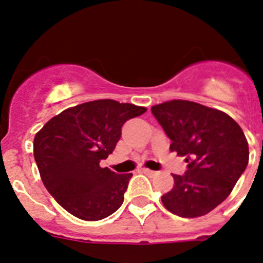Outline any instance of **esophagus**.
Instances as JSON below:
<instances>
[{
    "mask_svg": "<svg viewBox=\"0 0 263 263\" xmlns=\"http://www.w3.org/2000/svg\"><path fill=\"white\" fill-rule=\"evenodd\" d=\"M142 173L146 174V175H150V176H153L157 174L155 171H153V170H148V168H142Z\"/></svg>",
    "mask_w": 263,
    "mask_h": 263,
    "instance_id": "esophagus-1",
    "label": "esophagus"
}]
</instances>
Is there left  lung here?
I'll use <instances>...</instances> for the list:
<instances>
[{
    "mask_svg": "<svg viewBox=\"0 0 263 263\" xmlns=\"http://www.w3.org/2000/svg\"><path fill=\"white\" fill-rule=\"evenodd\" d=\"M170 150L185 157L188 168L174 176L173 190L162 196L166 210L180 217L210 213L231 195L249 162L242 129L227 113L187 100L152 108Z\"/></svg>",
    "mask_w": 263,
    "mask_h": 263,
    "instance_id": "8db88e82",
    "label": "left lung"
}]
</instances>
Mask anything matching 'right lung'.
Masks as SVG:
<instances>
[{"label": "right lung", "mask_w": 263, "mask_h": 263, "mask_svg": "<svg viewBox=\"0 0 263 263\" xmlns=\"http://www.w3.org/2000/svg\"><path fill=\"white\" fill-rule=\"evenodd\" d=\"M143 106L96 100L63 110L34 138V158L47 191L85 221L108 217L122 205L133 174H116L100 162L113 153L121 127Z\"/></svg>", "instance_id": "right-lung-1"}]
</instances>
